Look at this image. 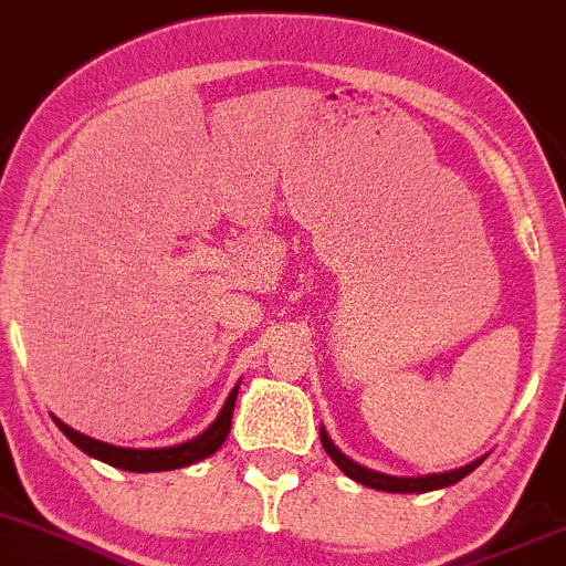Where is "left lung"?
I'll list each match as a JSON object with an SVG mask.
<instances>
[{"label":"left lung","mask_w":566,"mask_h":566,"mask_svg":"<svg viewBox=\"0 0 566 566\" xmlns=\"http://www.w3.org/2000/svg\"><path fill=\"white\" fill-rule=\"evenodd\" d=\"M321 442H324L326 453L332 455L334 464H337L339 470H343L350 480L367 485V489L391 491V494H423V491L446 489V485L459 483L461 478L470 475V472L475 470V467L483 464V459H485V455H483V459H475L472 464H464V467H459V470H451V472H440V475L397 478V475H382V472H375V470H369V467L356 464L354 459H348V455H345L337 446H334V442L329 440V434H326V429H321Z\"/></svg>","instance_id":"8db88e82"}]
</instances>
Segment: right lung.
<instances>
[{
  "mask_svg": "<svg viewBox=\"0 0 566 566\" xmlns=\"http://www.w3.org/2000/svg\"><path fill=\"white\" fill-rule=\"evenodd\" d=\"M237 391H240V382L232 388V394H229L227 402H223L218 418L202 431V434L193 437V440H188V442H180V446H172V448H143V451H139V448H118V446H111V442H99V440H94V437L81 434V431L66 427V423L59 421V418H53V421H56V427L62 429L64 434L70 437V440L75 442L83 453L94 455V459L105 461V464H111V467H118V470H129V472L178 470V467H188V464H193V461L208 459V455H212L218 448L223 446L229 429H232V412H234V402H237Z\"/></svg>",
  "mask_w": 566,
  "mask_h": 566,
  "instance_id": "1",
  "label": "right lung"
}]
</instances>
